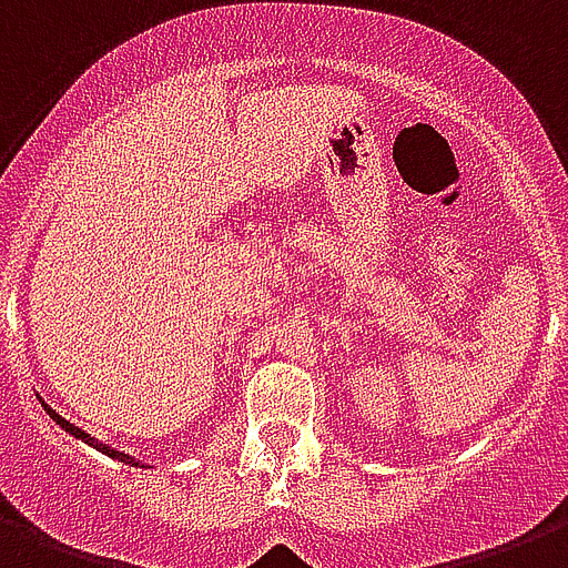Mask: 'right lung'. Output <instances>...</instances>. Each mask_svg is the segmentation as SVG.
Instances as JSON below:
<instances>
[{"label": "right lung", "mask_w": 568, "mask_h": 568, "mask_svg": "<svg viewBox=\"0 0 568 568\" xmlns=\"http://www.w3.org/2000/svg\"><path fill=\"white\" fill-rule=\"evenodd\" d=\"M47 407V413L49 416H52L54 422H58V425H61L63 430H70L72 437H79V439H84V443H88V446H93V448H99V452H102V455H108V457H113V460H122V464H131V466H140L138 460H134V457H129V455H122V452H116V448H111V446H102V443H99V439H93L90 437V434H84V430L81 428H75V425H72V422H67V419H61V416H58V413L52 410V407L49 405H43Z\"/></svg>", "instance_id": "1"}]
</instances>
